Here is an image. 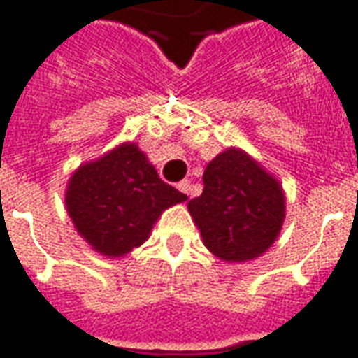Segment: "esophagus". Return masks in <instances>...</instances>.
<instances>
[{"label":"esophagus","mask_w":358,"mask_h":358,"mask_svg":"<svg viewBox=\"0 0 358 358\" xmlns=\"http://www.w3.org/2000/svg\"><path fill=\"white\" fill-rule=\"evenodd\" d=\"M177 189L181 190L182 194H187V196H189V192H190V181L177 182Z\"/></svg>","instance_id":"1"}]
</instances>
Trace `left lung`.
Segmentation results:
<instances>
[{
	"label": "left lung",
	"mask_w": 358,
	"mask_h": 358,
	"mask_svg": "<svg viewBox=\"0 0 358 358\" xmlns=\"http://www.w3.org/2000/svg\"><path fill=\"white\" fill-rule=\"evenodd\" d=\"M204 190L189 202L204 246L227 263L252 262L275 244L286 217L280 181L246 150L229 147L204 169Z\"/></svg>",
	"instance_id": "1"
}]
</instances>
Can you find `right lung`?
Returning <instances> with one entry per match:
<instances>
[{"label":"right lung","instance_id":"right-lung-1","mask_svg":"<svg viewBox=\"0 0 358 358\" xmlns=\"http://www.w3.org/2000/svg\"><path fill=\"white\" fill-rule=\"evenodd\" d=\"M185 200L131 141L82 164L64 192L78 234L106 257H124L145 244L162 213Z\"/></svg>","mask_w":358,"mask_h":358}]
</instances>
